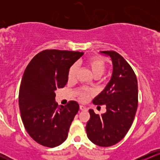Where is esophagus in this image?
<instances>
[{
  "instance_id": "esophagus-1",
  "label": "esophagus",
  "mask_w": 160,
  "mask_h": 160,
  "mask_svg": "<svg viewBox=\"0 0 160 160\" xmlns=\"http://www.w3.org/2000/svg\"><path fill=\"white\" fill-rule=\"evenodd\" d=\"M80 109L81 110V111H86V110H87V108H86L85 106H83V105H80Z\"/></svg>"
}]
</instances>
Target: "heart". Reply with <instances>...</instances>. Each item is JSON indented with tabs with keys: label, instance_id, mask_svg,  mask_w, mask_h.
I'll use <instances>...</instances> for the list:
<instances>
[{
	"label": "heart",
	"instance_id": "1",
	"mask_svg": "<svg viewBox=\"0 0 160 160\" xmlns=\"http://www.w3.org/2000/svg\"><path fill=\"white\" fill-rule=\"evenodd\" d=\"M86 65L90 69L92 74L94 76L95 78H99L104 74L105 72L106 68H107V64H106L105 60L100 56H92L88 58L86 60ZM78 71V65L76 64L73 65L70 68L68 71V77L69 80H73L75 78ZM89 94L87 92L82 90L80 93V98L82 101H85L87 99Z\"/></svg>",
	"mask_w": 160,
	"mask_h": 160
}]
</instances>
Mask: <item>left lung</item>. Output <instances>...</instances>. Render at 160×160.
I'll return each mask as SVG.
<instances>
[{
    "instance_id": "8db88e82",
    "label": "left lung",
    "mask_w": 160,
    "mask_h": 160,
    "mask_svg": "<svg viewBox=\"0 0 160 160\" xmlns=\"http://www.w3.org/2000/svg\"><path fill=\"white\" fill-rule=\"evenodd\" d=\"M110 57L113 72L104 90L92 100L105 104L102 115L89 111L90 119L86 126L88 138L101 147L114 145L123 138L132 124L138 108V81L135 72L123 57L114 51H102Z\"/></svg>"
}]
</instances>
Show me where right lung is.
Returning a JSON list of instances; mask_svg holds the SVG:
<instances>
[{
  "instance_id": "add662e5",
  "label": "right lung",
  "mask_w": 160,
  "mask_h": 160,
  "mask_svg": "<svg viewBox=\"0 0 160 160\" xmlns=\"http://www.w3.org/2000/svg\"><path fill=\"white\" fill-rule=\"evenodd\" d=\"M83 54L47 49L37 54L25 68L19 89V110L25 129L38 144L54 148L67 138L80 107L75 101L58 106L55 91L66 85L70 68Z\"/></svg>"
}]
</instances>
